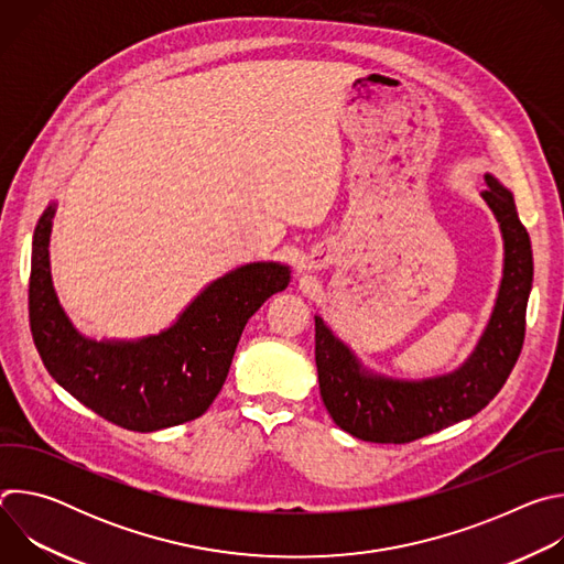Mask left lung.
I'll return each instance as SVG.
<instances>
[{"instance_id": "left-lung-1", "label": "left lung", "mask_w": 564, "mask_h": 564, "mask_svg": "<svg viewBox=\"0 0 564 564\" xmlns=\"http://www.w3.org/2000/svg\"><path fill=\"white\" fill-rule=\"evenodd\" d=\"M481 192L505 240V268L489 324L468 359L429 379H394L361 366L357 355L314 316V359L321 399L339 429L364 442L406 444L468 420L485 409L511 375L524 341L533 283L531 240L513 194L491 174Z\"/></svg>"}]
</instances>
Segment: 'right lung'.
Masks as SVG:
<instances>
[{"mask_svg": "<svg viewBox=\"0 0 564 564\" xmlns=\"http://www.w3.org/2000/svg\"><path fill=\"white\" fill-rule=\"evenodd\" d=\"M51 203L33 236L29 316L48 375L107 422L153 433L200 417L220 392L248 318L290 283L276 261L240 265L212 281L167 330L142 339H91L62 310L48 261Z\"/></svg>", "mask_w": 564, "mask_h": 564, "instance_id": "1", "label": "right lung"}]
</instances>
